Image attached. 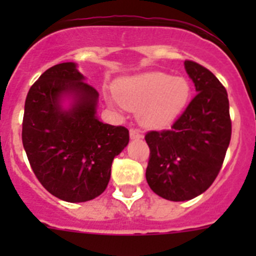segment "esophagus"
Segmentation results:
<instances>
[{
    "instance_id": "34e87169",
    "label": "esophagus",
    "mask_w": 256,
    "mask_h": 256,
    "mask_svg": "<svg viewBox=\"0 0 256 256\" xmlns=\"http://www.w3.org/2000/svg\"><path fill=\"white\" fill-rule=\"evenodd\" d=\"M130 140H140L142 138V134L140 133L138 130H134V128H132V130H130Z\"/></svg>"
}]
</instances>
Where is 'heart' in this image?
Wrapping results in <instances>:
<instances>
[{"label": "heart", "instance_id": "obj_1", "mask_svg": "<svg viewBox=\"0 0 256 256\" xmlns=\"http://www.w3.org/2000/svg\"><path fill=\"white\" fill-rule=\"evenodd\" d=\"M190 97L191 84L186 78L162 72L124 78L116 87V98L120 105L140 112L141 123L156 130L166 128L177 120Z\"/></svg>", "mask_w": 256, "mask_h": 256}]
</instances>
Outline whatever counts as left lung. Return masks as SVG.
I'll list each match as a JSON object with an SVG mask.
<instances>
[{
  "label": "left lung",
  "instance_id": "1",
  "mask_svg": "<svg viewBox=\"0 0 256 256\" xmlns=\"http://www.w3.org/2000/svg\"><path fill=\"white\" fill-rule=\"evenodd\" d=\"M184 69L196 94L172 130L148 132L146 180L160 198L186 201L206 191L218 176L230 146V102L214 74L186 60Z\"/></svg>",
  "mask_w": 256,
  "mask_h": 256
}]
</instances>
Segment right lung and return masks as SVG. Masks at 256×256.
I'll list each match as a JSON object with an SVG mask.
<instances>
[{
  "instance_id": "obj_1",
  "label": "right lung",
  "mask_w": 256,
  "mask_h": 256,
  "mask_svg": "<svg viewBox=\"0 0 256 256\" xmlns=\"http://www.w3.org/2000/svg\"><path fill=\"white\" fill-rule=\"evenodd\" d=\"M84 79L76 62L50 68L24 108L22 138L32 169L51 195L68 202L100 196L112 160L130 142L126 128L98 120V92Z\"/></svg>"
}]
</instances>
